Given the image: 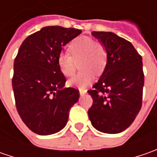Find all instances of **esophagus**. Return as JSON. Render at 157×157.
Listing matches in <instances>:
<instances>
[{"instance_id": "1", "label": "esophagus", "mask_w": 157, "mask_h": 157, "mask_svg": "<svg viewBox=\"0 0 157 157\" xmlns=\"http://www.w3.org/2000/svg\"><path fill=\"white\" fill-rule=\"evenodd\" d=\"M86 94V90H85V89H79V94H80V96H83L84 94Z\"/></svg>"}]
</instances>
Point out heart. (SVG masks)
Returning a JSON list of instances; mask_svg holds the SVG:
<instances>
[{"label":"heart","mask_w":157,"mask_h":157,"mask_svg":"<svg viewBox=\"0 0 157 157\" xmlns=\"http://www.w3.org/2000/svg\"><path fill=\"white\" fill-rule=\"evenodd\" d=\"M69 52H62L57 57V64L60 71L66 77H71L75 73L79 63L80 71L75 77L68 81V85L72 87L83 88L94 80L95 72L100 74L106 66L107 52L103 44L94 42L93 38L81 36L75 39L69 45Z\"/></svg>","instance_id":"obj_1"}]
</instances>
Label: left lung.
<instances>
[{
    "mask_svg": "<svg viewBox=\"0 0 157 157\" xmlns=\"http://www.w3.org/2000/svg\"><path fill=\"white\" fill-rule=\"evenodd\" d=\"M103 44L107 63L94 89L88 116L94 128L105 134L126 130L141 110L144 74L142 58L133 44L113 32L94 31Z\"/></svg>",
    "mask_w": 157,
    "mask_h": 157,
    "instance_id": "left-lung-1",
    "label": "left lung"
}]
</instances>
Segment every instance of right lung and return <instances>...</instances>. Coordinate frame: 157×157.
<instances>
[{"mask_svg": "<svg viewBox=\"0 0 157 157\" xmlns=\"http://www.w3.org/2000/svg\"><path fill=\"white\" fill-rule=\"evenodd\" d=\"M80 29L47 26L29 36L14 62L12 86L21 121L32 132L49 136L68 121L71 107L79 99L78 90L65 87L57 57Z\"/></svg>", "mask_w": 157, "mask_h": 157, "instance_id": "1", "label": "right lung"}]
</instances>
